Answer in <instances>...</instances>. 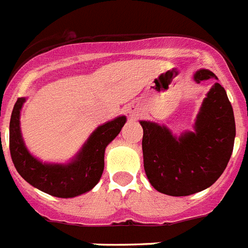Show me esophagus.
Masks as SVG:
<instances>
[{"mask_svg":"<svg viewBox=\"0 0 248 248\" xmlns=\"http://www.w3.org/2000/svg\"><path fill=\"white\" fill-rule=\"evenodd\" d=\"M126 112L129 114L130 118H138L139 112H140V108H139V104L137 102H130L128 106H126Z\"/></svg>","mask_w":248,"mask_h":248,"instance_id":"34e87169","label":"esophagus"}]
</instances>
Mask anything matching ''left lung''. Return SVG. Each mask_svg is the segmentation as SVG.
<instances>
[{
	"label": "left lung",
	"instance_id": "8db88e82",
	"mask_svg": "<svg viewBox=\"0 0 248 248\" xmlns=\"http://www.w3.org/2000/svg\"><path fill=\"white\" fill-rule=\"evenodd\" d=\"M218 79L209 69H199L194 81ZM143 162L147 179L159 191L186 196L212 186L226 170L233 152L236 124L226 90L218 82L202 100L194 130L175 136L166 125L140 120Z\"/></svg>",
	"mask_w": 248,
	"mask_h": 248
}]
</instances>
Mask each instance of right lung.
<instances>
[{
	"label": "right lung",
	"instance_id": "obj_1",
	"mask_svg": "<svg viewBox=\"0 0 248 248\" xmlns=\"http://www.w3.org/2000/svg\"><path fill=\"white\" fill-rule=\"evenodd\" d=\"M25 101L26 97L17 99L10 120V152L20 176L43 193L57 198H75L93 189L104 171L105 148L119 134L126 116L97 126L69 162H43L29 152L22 139L20 112Z\"/></svg>",
	"mask_w": 248,
	"mask_h": 248
}]
</instances>
